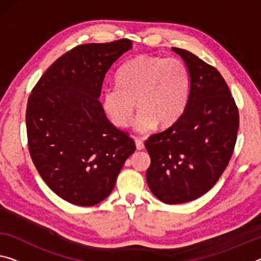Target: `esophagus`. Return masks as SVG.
<instances>
[{
	"label": "esophagus",
	"instance_id": "obj_1",
	"mask_svg": "<svg viewBox=\"0 0 261 261\" xmlns=\"http://www.w3.org/2000/svg\"><path fill=\"white\" fill-rule=\"evenodd\" d=\"M134 142H135V146H136V149L138 150H142L144 149V144L141 141V140L138 139V138H134Z\"/></svg>",
	"mask_w": 261,
	"mask_h": 261
}]
</instances>
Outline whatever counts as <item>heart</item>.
<instances>
[{"label":"heart","mask_w":261,"mask_h":261,"mask_svg":"<svg viewBox=\"0 0 261 261\" xmlns=\"http://www.w3.org/2000/svg\"><path fill=\"white\" fill-rule=\"evenodd\" d=\"M190 92V74L181 59L160 56H138L120 67L117 85L102 92V110L114 126L129 125L140 108L133 127L147 133L158 125L175 123L186 110Z\"/></svg>","instance_id":"b5f03b06"}]
</instances>
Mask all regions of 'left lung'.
Returning a JSON list of instances; mask_svg holds the SVG:
<instances>
[{"instance_id":"obj_1","label":"left lung","mask_w":261,"mask_h":261,"mask_svg":"<svg viewBox=\"0 0 261 261\" xmlns=\"http://www.w3.org/2000/svg\"><path fill=\"white\" fill-rule=\"evenodd\" d=\"M190 74L183 114L144 142L151 163L147 184L155 197L181 204L206 194L227 167L239 126L238 108L222 74L191 52L172 47Z\"/></svg>"}]
</instances>
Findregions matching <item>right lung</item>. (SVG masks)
<instances>
[{
    "label": "right lung",
    "instance_id": "1",
    "mask_svg": "<svg viewBox=\"0 0 261 261\" xmlns=\"http://www.w3.org/2000/svg\"><path fill=\"white\" fill-rule=\"evenodd\" d=\"M130 49L129 39L75 46L45 71L28 100L36 169L55 194L75 205L105 199L135 151L133 139L108 121L99 101L107 71Z\"/></svg>",
    "mask_w": 261,
    "mask_h": 261
}]
</instances>
